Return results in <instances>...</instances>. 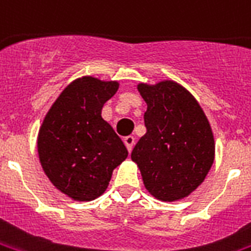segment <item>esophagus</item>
<instances>
[{
    "mask_svg": "<svg viewBox=\"0 0 251 251\" xmlns=\"http://www.w3.org/2000/svg\"><path fill=\"white\" fill-rule=\"evenodd\" d=\"M124 142H125L127 150H129V151H131V149H133V146H134V144H135V138L133 137V135H127V137H125Z\"/></svg>",
    "mask_w": 251,
    "mask_h": 251,
    "instance_id": "1",
    "label": "esophagus"
}]
</instances>
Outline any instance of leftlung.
Here are the masks:
<instances>
[{
    "label": "left lung",
    "instance_id": "left-lung-1",
    "mask_svg": "<svg viewBox=\"0 0 251 251\" xmlns=\"http://www.w3.org/2000/svg\"><path fill=\"white\" fill-rule=\"evenodd\" d=\"M148 103L146 133L131 151L145 187L157 200H182L200 186L214 162V137L200 103L174 81L140 83Z\"/></svg>",
    "mask_w": 251,
    "mask_h": 251
}]
</instances>
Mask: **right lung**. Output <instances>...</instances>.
Returning a JSON list of instances; mask_svg holds the SVG:
<instances>
[{
    "mask_svg": "<svg viewBox=\"0 0 251 251\" xmlns=\"http://www.w3.org/2000/svg\"><path fill=\"white\" fill-rule=\"evenodd\" d=\"M117 81L82 77L64 89L40 127L41 166L59 192L74 201L105 193L113 170L127 149L101 116L103 103L118 90Z\"/></svg>",
    "mask_w": 251,
    "mask_h": 251,
    "instance_id": "1",
    "label": "right lung"
}]
</instances>
